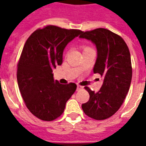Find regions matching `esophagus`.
Wrapping results in <instances>:
<instances>
[{
  "label": "esophagus",
  "mask_w": 146,
  "mask_h": 146,
  "mask_svg": "<svg viewBox=\"0 0 146 146\" xmlns=\"http://www.w3.org/2000/svg\"><path fill=\"white\" fill-rule=\"evenodd\" d=\"M82 89V87L81 86H77V91H79V90H80V89Z\"/></svg>",
  "instance_id": "1"
}]
</instances>
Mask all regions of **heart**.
Listing matches in <instances>:
<instances>
[{
    "label": "heart",
    "mask_w": 146,
    "mask_h": 146,
    "mask_svg": "<svg viewBox=\"0 0 146 146\" xmlns=\"http://www.w3.org/2000/svg\"><path fill=\"white\" fill-rule=\"evenodd\" d=\"M87 49H90V48L88 47V46H84V50H87Z\"/></svg>",
    "instance_id": "heart-1"
}]
</instances>
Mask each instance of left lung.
I'll use <instances>...</instances> for the list:
<instances>
[{
    "instance_id": "1",
    "label": "left lung",
    "mask_w": 146,
    "mask_h": 146,
    "mask_svg": "<svg viewBox=\"0 0 146 146\" xmlns=\"http://www.w3.org/2000/svg\"><path fill=\"white\" fill-rule=\"evenodd\" d=\"M79 38L96 45L97 58L93 72L104 77L99 92L85 87L89 93V100L82 108L89 117L105 120L119 110L129 90L132 78L129 49L120 36L106 29L82 32Z\"/></svg>"
}]
</instances>
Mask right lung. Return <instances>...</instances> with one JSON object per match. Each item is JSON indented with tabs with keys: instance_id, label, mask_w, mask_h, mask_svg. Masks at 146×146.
I'll return each mask as SVG.
<instances>
[{
	"instance_id": "obj_1",
	"label": "right lung",
	"mask_w": 146,
	"mask_h": 146,
	"mask_svg": "<svg viewBox=\"0 0 146 146\" xmlns=\"http://www.w3.org/2000/svg\"><path fill=\"white\" fill-rule=\"evenodd\" d=\"M82 31L47 25L26 40L18 64L17 81L26 107L40 120L51 121L64 112L77 86L54 81L53 69L63 62V52Z\"/></svg>"
}]
</instances>
